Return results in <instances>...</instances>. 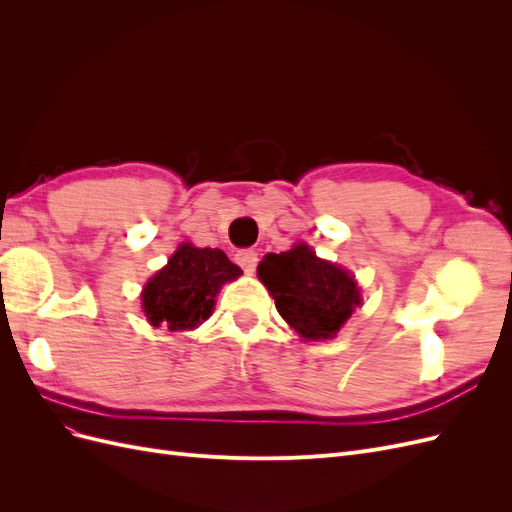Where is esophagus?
Wrapping results in <instances>:
<instances>
[{
  "instance_id": "esophagus-1",
  "label": "esophagus",
  "mask_w": 512,
  "mask_h": 512,
  "mask_svg": "<svg viewBox=\"0 0 512 512\" xmlns=\"http://www.w3.org/2000/svg\"><path fill=\"white\" fill-rule=\"evenodd\" d=\"M237 265L245 271V273H254L256 265H258V254L254 250H239L235 254Z\"/></svg>"
}]
</instances>
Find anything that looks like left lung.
I'll list each match as a JSON object with an SVG mask.
<instances>
[{"instance_id": "1", "label": "left lung", "mask_w": 512, "mask_h": 512, "mask_svg": "<svg viewBox=\"0 0 512 512\" xmlns=\"http://www.w3.org/2000/svg\"><path fill=\"white\" fill-rule=\"evenodd\" d=\"M280 316L305 339H329L361 303L354 275L320 260L312 247L294 245L288 252L267 254L258 265Z\"/></svg>"}]
</instances>
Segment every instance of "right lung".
Segmentation results:
<instances>
[{
    "instance_id": "add662e5",
    "label": "right lung",
    "mask_w": 512,
    "mask_h": 512,
    "mask_svg": "<svg viewBox=\"0 0 512 512\" xmlns=\"http://www.w3.org/2000/svg\"><path fill=\"white\" fill-rule=\"evenodd\" d=\"M239 275L241 269L222 250L183 243L145 286V316L153 327L164 324L170 331L194 329L211 316L220 286Z\"/></svg>"
}]
</instances>
